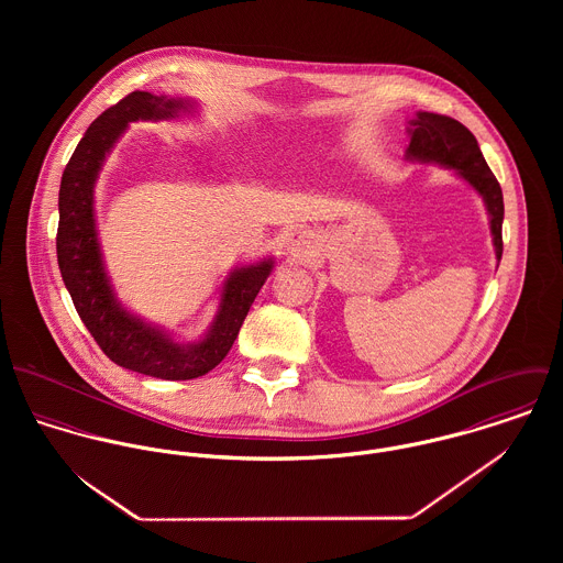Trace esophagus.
<instances>
[{
	"label": "esophagus",
	"instance_id": "34e87169",
	"mask_svg": "<svg viewBox=\"0 0 563 563\" xmlns=\"http://www.w3.org/2000/svg\"><path fill=\"white\" fill-rule=\"evenodd\" d=\"M288 241H290L292 246H299L301 241H303V236H301V232H295V234H290V239H288Z\"/></svg>",
	"mask_w": 563,
	"mask_h": 563
}]
</instances>
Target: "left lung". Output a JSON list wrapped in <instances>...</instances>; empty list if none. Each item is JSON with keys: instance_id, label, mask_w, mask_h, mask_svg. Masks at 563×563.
Returning <instances> with one entry per match:
<instances>
[{"instance_id": "obj_1", "label": "left lung", "mask_w": 563, "mask_h": 563, "mask_svg": "<svg viewBox=\"0 0 563 563\" xmlns=\"http://www.w3.org/2000/svg\"><path fill=\"white\" fill-rule=\"evenodd\" d=\"M409 147L407 158L422 162H435L449 168H455L485 201V208L489 212V225L496 246V257L503 255V190L496 181L494 173L489 170L487 162L483 158L482 150L477 145V139L473 132L462 125L460 121L433 114V112H418L416 119H411L409 128Z\"/></svg>"}]
</instances>
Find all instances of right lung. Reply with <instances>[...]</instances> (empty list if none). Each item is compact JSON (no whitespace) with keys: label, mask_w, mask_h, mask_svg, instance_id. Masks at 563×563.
<instances>
[{"label":"right lung","mask_w":563,"mask_h":563,"mask_svg":"<svg viewBox=\"0 0 563 563\" xmlns=\"http://www.w3.org/2000/svg\"><path fill=\"white\" fill-rule=\"evenodd\" d=\"M181 108L179 99L134 90L92 121L63 173L56 234L63 282L99 349L123 368L170 382L201 377L223 362L273 268V260H264L232 273L223 286L221 310L210 333L190 346L173 342L166 333L134 319L114 301L101 266L92 219L97 173L130 121L168 119Z\"/></svg>","instance_id":"1"}]
</instances>
